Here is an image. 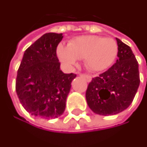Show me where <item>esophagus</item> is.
Listing matches in <instances>:
<instances>
[{
  "label": "esophagus",
  "instance_id": "1",
  "mask_svg": "<svg viewBox=\"0 0 147 147\" xmlns=\"http://www.w3.org/2000/svg\"><path fill=\"white\" fill-rule=\"evenodd\" d=\"M78 75H79V76H80L84 77V78L86 79V80L88 81V82L91 80V76H90V75H87V74H83V73H80V72H78Z\"/></svg>",
  "mask_w": 147,
  "mask_h": 147
}]
</instances>
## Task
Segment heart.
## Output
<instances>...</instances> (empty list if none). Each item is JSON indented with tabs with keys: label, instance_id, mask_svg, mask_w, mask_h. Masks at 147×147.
Here are the masks:
<instances>
[{
	"label": "heart",
	"instance_id": "heart-1",
	"mask_svg": "<svg viewBox=\"0 0 147 147\" xmlns=\"http://www.w3.org/2000/svg\"><path fill=\"white\" fill-rule=\"evenodd\" d=\"M57 56L66 66L76 65L78 59H86L88 67L94 71L108 68L118 54V45L112 38L82 36L71 40L67 46H58Z\"/></svg>",
	"mask_w": 147,
	"mask_h": 147
}]
</instances>
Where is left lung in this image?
Returning <instances> with one entry per match:
<instances>
[{
    "mask_svg": "<svg viewBox=\"0 0 147 147\" xmlns=\"http://www.w3.org/2000/svg\"><path fill=\"white\" fill-rule=\"evenodd\" d=\"M118 59L105 72L93 78L86 91L91 111L112 115L127 109L133 102L140 84L138 63L131 48L116 38Z\"/></svg>",
    "mask_w": 147,
    "mask_h": 147,
    "instance_id": "1",
    "label": "left lung"
}]
</instances>
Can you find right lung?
Wrapping results in <instances>:
<instances>
[{
	"label": "right lung",
	"instance_id": "1",
	"mask_svg": "<svg viewBox=\"0 0 147 147\" xmlns=\"http://www.w3.org/2000/svg\"><path fill=\"white\" fill-rule=\"evenodd\" d=\"M62 33L43 35L28 47L17 71L16 91L24 108L32 115L53 119L65 110L74 73L59 69L56 49Z\"/></svg>",
	"mask_w": 147,
	"mask_h": 147
}]
</instances>
